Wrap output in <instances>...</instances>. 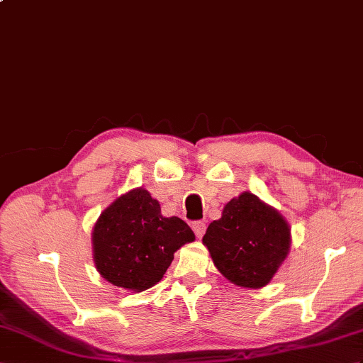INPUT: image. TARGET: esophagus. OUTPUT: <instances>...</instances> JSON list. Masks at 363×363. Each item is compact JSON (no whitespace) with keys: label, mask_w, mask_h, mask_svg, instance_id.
<instances>
[{"label":"esophagus","mask_w":363,"mask_h":363,"mask_svg":"<svg viewBox=\"0 0 363 363\" xmlns=\"http://www.w3.org/2000/svg\"><path fill=\"white\" fill-rule=\"evenodd\" d=\"M192 229H194V233H196V235L199 237V238H201L203 237V234H205V231H206V225H205V222H194L192 223Z\"/></svg>","instance_id":"obj_1"}]
</instances>
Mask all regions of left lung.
Wrapping results in <instances>:
<instances>
[{"label":"left lung","mask_w":363,"mask_h":363,"mask_svg":"<svg viewBox=\"0 0 363 363\" xmlns=\"http://www.w3.org/2000/svg\"><path fill=\"white\" fill-rule=\"evenodd\" d=\"M212 262L237 286L262 288L285 262L291 229L279 211L251 192L228 201L203 235Z\"/></svg>","instance_id":"obj_1"}]
</instances>
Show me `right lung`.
I'll use <instances>...</instances> for the list:
<instances>
[{"label": "right lung", "mask_w": 363, "mask_h": 363, "mask_svg": "<svg viewBox=\"0 0 363 363\" xmlns=\"http://www.w3.org/2000/svg\"><path fill=\"white\" fill-rule=\"evenodd\" d=\"M196 240L179 217H163L146 189H132L106 208L92 231L94 262L112 285L141 293L158 284L174 252Z\"/></svg>", "instance_id": "1"}]
</instances>
